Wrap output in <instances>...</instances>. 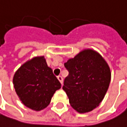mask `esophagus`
Listing matches in <instances>:
<instances>
[{
    "mask_svg": "<svg viewBox=\"0 0 127 127\" xmlns=\"http://www.w3.org/2000/svg\"><path fill=\"white\" fill-rule=\"evenodd\" d=\"M58 79H59V81H60V83H61V84L62 85V83H63V78H62V77L61 76V75H59L58 77Z\"/></svg>",
    "mask_w": 127,
    "mask_h": 127,
    "instance_id": "obj_1",
    "label": "esophagus"
}]
</instances>
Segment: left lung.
Wrapping results in <instances>:
<instances>
[{
  "label": "left lung",
  "mask_w": 127,
  "mask_h": 127,
  "mask_svg": "<svg viewBox=\"0 0 127 127\" xmlns=\"http://www.w3.org/2000/svg\"><path fill=\"white\" fill-rule=\"evenodd\" d=\"M69 74L62 89L72 108L80 114L90 112L103 100L111 79L105 59L93 49L81 51L65 63Z\"/></svg>",
  "instance_id": "8db88e82"
}]
</instances>
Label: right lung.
I'll use <instances>...</instances> for the list:
<instances>
[{"instance_id":"right-lung-1","label":"right lung","mask_w":127,"mask_h":127,"mask_svg":"<svg viewBox=\"0 0 127 127\" xmlns=\"http://www.w3.org/2000/svg\"><path fill=\"white\" fill-rule=\"evenodd\" d=\"M13 84L22 104L36 111L46 108L61 88L44 56L33 57L23 63L14 74Z\"/></svg>"}]
</instances>
